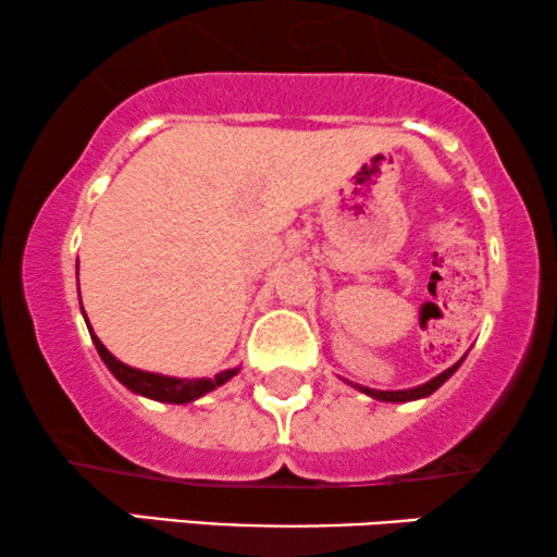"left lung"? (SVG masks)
<instances>
[{
    "mask_svg": "<svg viewBox=\"0 0 557 557\" xmlns=\"http://www.w3.org/2000/svg\"><path fill=\"white\" fill-rule=\"evenodd\" d=\"M460 364H462V360L455 362L453 368H447L445 372H440V375L429 380V383L419 385V388H408V391H372V388H364V385H357V388H360L362 393H368V396H372V398L385 400V404H406V400H417V398L432 396V393L440 388V385L445 383V380H449V377L455 375V370L460 368Z\"/></svg>",
    "mask_w": 557,
    "mask_h": 557,
    "instance_id": "1",
    "label": "left lung"
}]
</instances>
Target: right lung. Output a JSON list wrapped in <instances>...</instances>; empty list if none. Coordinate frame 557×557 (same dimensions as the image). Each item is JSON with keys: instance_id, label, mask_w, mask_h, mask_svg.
Wrapping results in <instances>:
<instances>
[{"instance_id": "right-lung-1", "label": "right lung", "mask_w": 557, "mask_h": 557, "mask_svg": "<svg viewBox=\"0 0 557 557\" xmlns=\"http://www.w3.org/2000/svg\"><path fill=\"white\" fill-rule=\"evenodd\" d=\"M87 321V315H84ZM89 326V323H87ZM89 336L95 342L97 351H100L102 362L108 364V370L115 375L125 388L138 393V396L161 400V404H189V400L206 396V393L215 391L218 385H223L226 380H231L238 372V368L234 370H223L218 372L215 377H200V380H187V377H169V375H159V372H146V370H136L131 364H123L117 357H112L104 344L97 339V334L89 326Z\"/></svg>"}]
</instances>
